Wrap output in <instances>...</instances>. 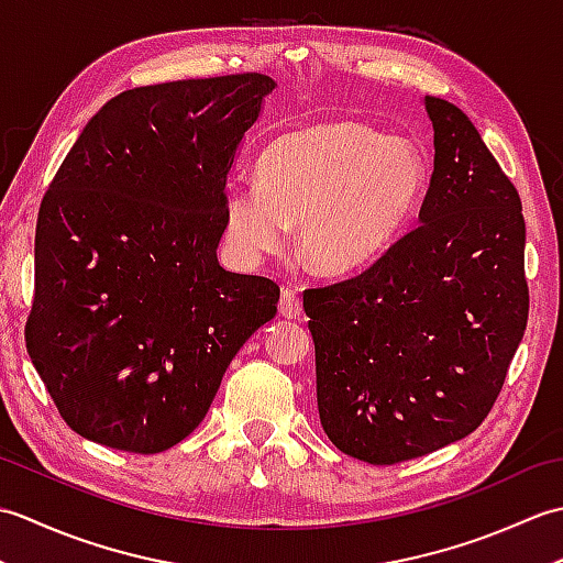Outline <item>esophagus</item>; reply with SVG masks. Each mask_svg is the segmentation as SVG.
Masks as SVG:
<instances>
[{
  "label": "esophagus",
  "instance_id": "34e87169",
  "mask_svg": "<svg viewBox=\"0 0 563 563\" xmlns=\"http://www.w3.org/2000/svg\"><path fill=\"white\" fill-rule=\"evenodd\" d=\"M278 309H280V314H283V317H288V319H300V317H302V300H300V297H297V292H292V290L285 288V290H283V295H280Z\"/></svg>",
  "mask_w": 563,
  "mask_h": 563
}]
</instances>
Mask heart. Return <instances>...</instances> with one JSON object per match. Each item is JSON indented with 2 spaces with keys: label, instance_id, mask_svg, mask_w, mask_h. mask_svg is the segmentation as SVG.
<instances>
[{
  "label": "heart",
  "instance_id": "b5f03b06",
  "mask_svg": "<svg viewBox=\"0 0 563 563\" xmlns=\"http://www.w3.org/2000/svg\"><path fill=\"white\" fill-rule=\"evenodd\" d=\"M430 188L428 154L361 121L280 135L256 162V186L224 196L227 242L244 261L283 246L297 224L309 271L349 278L375 266L409 232Z\"/></svg>",
  "mask_w": 563,
  "mask_h": 563
}]
</instances>
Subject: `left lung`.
Segmentation results:
<instances>
[{
	"label": "left lung",
	"instance_id": "8db88e82",
	"mask_svg": "<svg viewBox=\"0 0 563 563\" xmlns=\"http://www.w3.org/2000/svg\"><path fill=\"white\" fill-rule=\"evenodd\" d=\"M423 106L435 159L418 227L355 278L305 292L321 428L367 464L474 433L528 327L518 190L457 106Z\"/></svg>",
	"mask_w": 563,
	"mask_h": 563
}]
</instances>
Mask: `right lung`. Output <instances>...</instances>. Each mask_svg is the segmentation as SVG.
I'll return each mask as SVG.
<instances>
[{
	"label": "right lung",
	"mask_w": 563,
	"mask_h": 563,
	"mask_svg": "<svg viewBox=\"0 0 563 563\" xmlns=\"http://www.w3.org/2000/svg\"><path fill=\"white\" fill-rule=\"evenodd\" d=\"M278 89L249 71L118 93L41 202L26 349L65 423L154 454L206 418L278 285L224 271V186Z\"/></svg>",
	"instance_id": "add662e5"
}]
</instances>
